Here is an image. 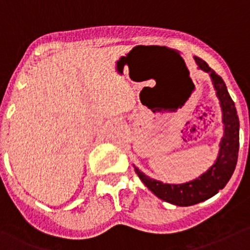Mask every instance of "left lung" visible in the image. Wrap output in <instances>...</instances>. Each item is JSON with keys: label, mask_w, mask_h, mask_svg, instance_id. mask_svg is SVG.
Returning a JSON list of instances; mask_svg holds the SVG:
<instances>
[{"label": "left lung", "mask_w": 250, "mask_h": 250, "mask_svg": "<svg viewBox=\"0 0 250 250\" xmlns=\"http://www.w3.org/2000/svg\"><path fill=\"white\" fill-rule=\"evenodd\" d=\"M198 70L207 72L213 83L223 113L224 135L219 144V153L215 162L198 178L183 184H167L150 178L134 166L135 173L144 185L155 196L174 206L188 207L209 200L223 190L232 176L237 165L239 148V120L236 106L228 92L224 80L208 66L201 58H193Z\"/></svg>", "instance_id": "left-lung-1"}]
</instances>
